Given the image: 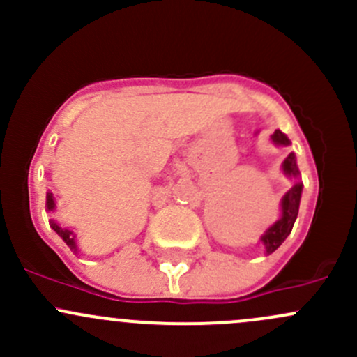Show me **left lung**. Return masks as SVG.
<instances>
[{"mask_svg":"<svg viewBox=\"0 0 357 357\" xmlns=\"http://www.w3.org/2000/svg\"><path fill=\"white\" fill-rule=\"evenodd\" d=\"M271 142L276 146H289L290 139L285 132H282L280 129H276L271 136ZM282 171L287 178L294 179V185L289 192L283 195L282 202H280V219L276 222H273L268 229L261 235V242L264 243L266 254H273L283 242L287 240V236L290 235L291 228H294V222L297 219L298 214V205H301V195H302V181H301V171L297 167V158L295 153H289V157L283 160Z\"/></svg>","mask_w":357,"mask_h":357,"instance_id":"obj_1","label":"left lung"}]
</instances>
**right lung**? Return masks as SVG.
Here are the masks:
<instances>
[{"instance_id":"right-lung-1","label":"right lung","mask_w":357,"mask_h":357,"mask_svg":"<svg viewBox=\"0 0 357 357\" xmlns=\"http://www.w3.org/2000/svg\"><path fill=\"white\" fill-rule=\"evenodd\" d=\"M46 208H48V212H55V208H56L55 197H53L52 192H46ZM50 226H52L53 231H55L56 235H59L60 238H62L63 242L70 247V250H74L75 254H77L79 248H77V243H75L74 231H70V229H67V228H62V226H60L55 219H52V221H50Z\"/></svg>"}]
</instances>
